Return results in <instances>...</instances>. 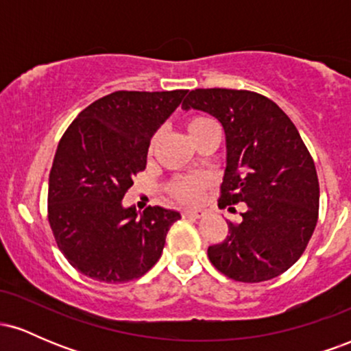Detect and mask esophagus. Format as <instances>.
Masks as SVG:
<instances>
[{
	"mask_svg": "<svg viewBox=\"0 0 351 351\" xmlns=\"http://www.w3.org/2000/svg\"><path fill=\"white\" fill-rule=\"evenodd\" d=\"M203 216L204 211H201V209H186V211H183V217H189V219H199Z\"/></svg>",
	"mask_w": 351,
	"mask_h": 351,
	"instance_id": "obj_1",
	"label": "esophagus"
}]
</instances>
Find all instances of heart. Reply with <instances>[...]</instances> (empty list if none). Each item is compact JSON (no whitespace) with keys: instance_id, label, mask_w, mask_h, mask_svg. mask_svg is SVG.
<instances>
[{"instance_id":"b5f03b06","label":"heart","mask_w":351,"mask_h":351,"mask_svg":"<svg viewBox=\"0 0 351 351\" xmlns=\"http://www.w3.org/2000/svg\"><path fill=\"white\" fill-rule=\"evenodd\" d=\"M215 127V120L204 115L191 117L186 122L188 135L193 142H196L201 135L206 134L208 130H211V128ZM156 145H158V135L153 136L150 140V145H148V153H150V155L155 152ZM208 184L209 180L206 176H180V178L173 180L171 183L168 184V191H170L173 198L178 199L180 203L195 204L199 201L201 195H203L204 189L208 188Z\"/></svg>"}]
</instances>
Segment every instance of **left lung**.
Wrapping results in <instances>:
<instances>
[{"label":"left lung","mask_w":351,"mask_h":351,"mask_svg":"<svg viewBox=\"0 0 351 351\" xmlns=\"http://www.w3.org/2000/svg\"><path fill=\"white\" fill-rule=\"evenodd\" d=\"M181 107L206 112L223 125L219 208H245L241 223H228L226 239L209 245V261L237 282L280 276L304 254L318 217L315 163L299 130L276 102L251 90L195 88Z\"/></svg>","instance_id":"1"}]
</instances>
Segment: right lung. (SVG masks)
I'll return each instance as SVG.
<instances>
[{"mask_svg": "<svg viewBox=\"0 0 351 351\" xmlns=\"http://www.w3.org/2000/svg\"><path fill=\"white\" fill-rule=\"evenodd\" d=\"M188 90H117L95 100L62 135L49 173L47 217L60 252L90 279L122 284L162 256L181 215L148 206L138 216L122 199L147 167L152 136Z\"/></svg>", "mask_w": 351, "mask_h": 351, "instance_id": "1", "label": "right lung"}]
</instances>
